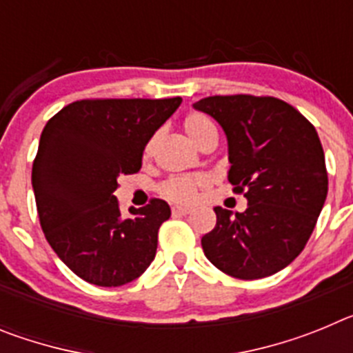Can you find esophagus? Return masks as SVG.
I'll return each mask as SVG.
<instances>
[{
    "label": "esophagus",
    "mask_w": 353,
    "mask_h": 353,
    "mask_svg": "<svg viewBox=\"0 0 353 353\" xmlns=\"http://www.w3.org/2000/svg\"><path fill=\"white\" fill-rule=\"evenodd\" d=\"M173 215H189L191 214V208H185V207H173Z\"/></svg>",
    "instance_id": "esophagus-1"
}]
</instances>
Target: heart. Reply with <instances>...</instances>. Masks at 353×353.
Listing matches in <instances>:
<instances>
[{
	"mask_svg": "<svg viewBox=\"0 0 353 353\" xmlns=\"http://www.w3.org/2000/svg\"><path fill=\"white\" fill-rule=\"evenodd\" d=\"M183 129H185V132L189 134V138H191L198 146L201 145L210 134H217V129H215L214 121L210 120V117H207L205 113H199V111H192V113H189L183 118ZM157 139L159 132L150 136L148 141L143 146V157L150 159L154 155ZM203 183L205 180L199 179V176H171V179L164 180V182L159 185V192H161L164 198L171 199V201L189 205L194 201L196 196H198L199 187L203 185Z\"/></svg>",
	"mask_w": 353,
	"mask_h": 353,
	"instance_id": "obj_1",
	"label": "heart"
}]
</instances>
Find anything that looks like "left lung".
<instances>
[{
    "instance_id": "obj_1",
    "label": "left lung",
    "mask_w": 353,
    "mask_h": 353,
    "mask_svg": "<svg viewBox=\"0 0 353 353\" xmlns=\"http://www.w3.org/2000/svg\"><path fill=\"white\" fill-rule=\"evenodd\" d=\"M226 132L233 192L245 212L215 207L217 223L201 239L205 256L239 279L285 269L305 248L329 189L316 129L276 97L214 95L194 104Z\"/></svg>"
}]
</instances>
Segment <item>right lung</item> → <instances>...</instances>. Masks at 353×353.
I'll return each mask as SVG.
<instances>
[{
    "mask_svg": "<svg viewBox=\"0 0 353 353\" xmlns=\"http://www.w3.org/2000/svg\"><path fill=\"white\" fill-rule=\"evenodd\" d=\"M182 99H84L46 123L31 183L42 232L72 272L97 286H121L154 261L170 219L164 199L121 215L120 174L141 170L143 146Z\"/></svg>",
    "mask_w": 353,
    "mask_h": 353,
    "instance_id": "1",
    "label": "right lung"
}]
</instances>
